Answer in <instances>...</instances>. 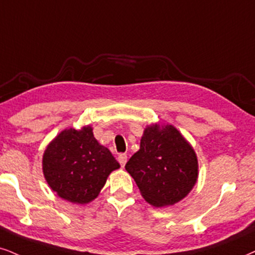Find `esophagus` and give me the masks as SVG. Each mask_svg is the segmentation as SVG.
Here are the masks:
<instances>
[{"label":"esophagus","mask_w":255,"mask_h":255,"mask_svg":"<svg viewBox=\"0 0 255 255\" xmlns=\"http://www.w3.org/2000/svg\"><path fill=\"white\" fill-rule=\"evenodd\" d=\"M127 161H128V156L125 155V153H121V155L118 156V162H119V164H121L122 168H124Z\"/></svg>","instance_id":"1"}]
</instances>
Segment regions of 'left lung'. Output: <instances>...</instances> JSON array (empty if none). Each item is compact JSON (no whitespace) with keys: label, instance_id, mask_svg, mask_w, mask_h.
<instances>
[{"label":"left lung","instance_id":"obj_1","mask_svg":"<svg viewBox=\"0 0 255 255\" xmlns=\"http://www.w3.org/2000/svg\"><path fill=\"white\" fill-rule=\"evenodd\" d=\"M146 202L172 206L196 183L199 163L193 146L172 125L145 128L140 147L125 165Z\"/></svg>","mask_w":255,"mask_h":255}]
</instances>
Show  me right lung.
Here are the masks:
<instances>
[{
  "instance_id": "1",
  "label": "right lung",
  "mask_w": 255,
  "mask_h": 255,
  "mask_svg": "<svg viewBox=\"0 0 255 255\" xmlns=\"http://www.w3.org/2000/svg\"><path fill=\"white\" fill-rule=\"evenodd\" d=\"M119 166L108 147L94 138L90 125L61 131L42 157L43 176L51 189L61 199L78 204L96 199L109 175Z\"/></svg>"
}]
</instances>
